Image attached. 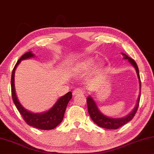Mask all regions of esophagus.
Here are the masks:
<instances>
[{
    "label": "esophagus",
    "mask_w": 154,
    "mask_h": 154,
    "mask_svg": "<svg viewBox=\"0 0 154 154\" xmlns=\"http://www.w3.org/2000/svg\"><path fill=\"white\" fill-rule=\"evenodd\" d=\"M83 94V90L82 88H76L72 91L73 96H77V95Z\"/></svg>",
    "instance_id": "1"
}]
</instances>
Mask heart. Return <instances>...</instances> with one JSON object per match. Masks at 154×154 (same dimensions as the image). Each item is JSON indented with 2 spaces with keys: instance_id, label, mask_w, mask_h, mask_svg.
<instances>
[{
  "instance_id": "b5f03b06",
  "label": "heart",
  "mask_w": 154,
  "mask_h": 154,
  "mask_svg": "<svg viewBox=\"0 0 154 154\" xmlns=\"http://www.w3.org/2000/svg\"><path fill=\"white\" fill-rule=\"evenodd\" d=\"M94 59L92 58H85V59L81 60V61L78 62L77 64H75V66L73 68V70H74L75 72H85L87 70H88L91 66L94 63ZM103 68V64L101 62L97 63L96 65H94V67H93L91 72L92 73H97L100 72L102 70V68Z\"/></svg>"
}]
</instances>
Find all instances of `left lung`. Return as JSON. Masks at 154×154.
Listing matches in <instances>:
<instances>
[{"instance_id":"left-lung-1","label":"left lung","mask_w":154,"mask_h":154,"mask_svg":"<svg viewBox=\"0 0 154 154\" xmlns=\"http://www.w3.org/2000/svg\"><path fill=\"white\" fill-rule=\"evenodd\" d=\"M121 54L123 56V59H128L130 63L133 66L135 69L136 73H137V76L138 78V81H139V86H140V94L138 95V98L136 101V105L135 107L132 109V111L125 116L121 118H112L109 117V116H105V114L102 113L98 109V105H96V103L94 101V98L91 96H88L86 102H87L88 106V114L91 118V119L94 121V123H96L97 125H99L100 127L106 129H117L122 125L126 124L128 122L133 119V118L135 116V114L137 112L138 106H139L140 99V91H141V81H140V72L139 69H138L137 65L133 59L130 58L125 54L121 53Z\"/></svg>"}]
</instances>
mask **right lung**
Returning a JSON list of instances; mask_svg holds the SVG:
<instances>
[{
    "instance_id": "right-lung-1",
    "label": "right lung",
    "mask_w": 154,
    "mask_h": 154,
    "mask_svg": "<svg viewBox=\"0 0 154 154\" xmlns=\"http://www.w3.org/2000/svg\"><path fill=\"white\" fill-rule=\"evenodd\" d=\"M33 57H35V54H33L31 51L26 52L17 60V63L15 65L14 69H13L11 78L12 100L19 113L23 116V119L27 123V124L38 129L51 130L55 128L63 121L67 105H68L69 101L72 98V93H71V91H69L66 94H65L64 96L58 98L54 105L47 111L40 112V113H38V112L35 113V112L29 111V110L24 108V107L19 102L18 98H17L16 91H15V70H16L17 66L20 63L21 60L29 59V58Z\"/></svg>"
}]
</instances>
